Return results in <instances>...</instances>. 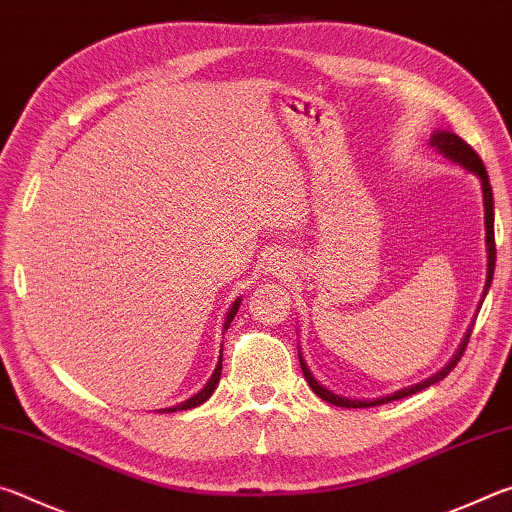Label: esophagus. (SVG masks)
Wrapping results in <instances>:
<instances>
[{
	"mask_svg": "<svg viewBox=\"0 0 512 512\" xmlns=\"http://www.w3.org/2000/svg\"><path fill=\"white\" fill-rule=\"evenodd\" d=\"M268 271H273L275 275H284L289 271V266H284V262L280 259H275V262H268Z\"/></svg>",
	"mask_w": 512,
	"mask_h": 512,
	"instance_id": "1",
	"label": "esophagus"
}]
</instances>
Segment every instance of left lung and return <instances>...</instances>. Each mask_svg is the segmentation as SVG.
<instances>
[{"instance_id":"8db88e82","label":"left lung","mask_w":512,"mask_h":512,"mask_svg":"<svg viewBox=\"0 0 512 512\" xmlns=\"http://www.w3.org/2000/svg\"><path fill=\"white\" fill-rule=\"evenodd\" d=\"M429 144L440 155H445L447 160L461 164L463 169L474 173V176L481 180L483 207H485V246H488V277H485V287H483V296H481V302H483L485 293H488L490 284H492V275H495V259H497V248H495V201H492V187H490L488 171H485L481 158H479V155H476V151L472 149V146L467 144V142H463L456 133L436 131V133L431 135ZM472 327L467 329V334L463 336V341H461V345H458V350H456V354L452 357V361H449L443 370H438L436 375H431L429 379L420 381V384L409 386V388H402V391H397L393 395L377 397V400H350V397H343V395H336L334 391H329V388H325L314 375H311V370L307 368V363H305V359H302V354H300V368H302V375H305V379H307L309 388L320 397V400H325V402L334 404V406H345V409H366V406H379V404H386V402H393V400H402V397H409L413 393L424 391V388H429L431 384H436V381L445 379L449 372L456 368V363L461 361L463 352L467 348V343H470Z\"/></svg>"}]
</instances>
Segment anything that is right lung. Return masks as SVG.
Instances as JSON below:
<instances>
[{"label":"right lung","instance_id":"right-lung-1","mask_svg":"<svg viewBox=\"0 0 512 512\" xmlns=\"http://www.w3.org/2000/svg\"><path fill=\"white\" fill-rule=\"evenodd\" d=\"M239 302H241V298H237L235 302H232V307H230V311H228V316H225V323H223V332H228V327H230V323H232V318H235V314H237V309H239ZM223 357H219V363H216V368H214V372H212V377H210V381H207V384L201 388V391H198L194 397H189V400H185L183 404H178V406H171V409H162V411H167V413H173V411H187V409H194V406H198V404H203L205 400H210V395L216 391V384H219V379H221V368H223Z\"/></svg>","mask_w":512,"mask_h":512}]
</instances>
